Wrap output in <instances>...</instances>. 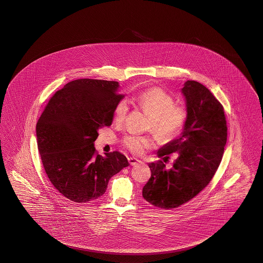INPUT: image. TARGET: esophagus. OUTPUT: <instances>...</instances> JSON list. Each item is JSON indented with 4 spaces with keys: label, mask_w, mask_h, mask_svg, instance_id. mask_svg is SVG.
<instances>
[{
    "label": "esophagus",
    "mask_w": 263,
    "mask_h": 263,
    "mask_svg": "<svg viewBox=\"0 0 263 263\" xmlns=\"http://www.w3.org/2000/svg\"><path fill=\"white\" fill-rule=\"evenodd\" d=\"M128 162H129V164H130L131 166H136V165H139V164L142 163L141 160L137 159L135 157H129V158H128Z\"/></svg>",
    "instance_id": "obj_1"
}]
</instances>
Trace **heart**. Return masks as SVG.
Wrapping results in <instances>:
<instances>
[{
  "instance_id": "1",
  "label": "heart",
  "mask_w": 263,
  "mask_h": 263,
  "mask_svg": "<svg viewBox=\"0 0 263 263\" xmlns=\"http://www.w3.org/2000/svg\"><path fill=\"white\" fill-rule=\"evenodd\" d=\"M136 103L144 112L149 115L148 129L163 141H171L179 135L187 120V111L182 105L175 104V98L163 88L146 89L135 96ZM128 111L127 101L120 99L114 109L117 122L123 121ZM123 143L129 151L140 154L144 148L153 145L151 136L128 135Z\"/></svg>"
}]
</instances>
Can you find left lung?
<instances>
[{
    "instance_id": "obj_1",
    "label": "left lung",
    "mask_w": 263,
    "mask_h": 263,
    "mask_svg": "<svg viewBox=\"0 0 263 263\" xmlns=\"http://www.w3.org/2000/svg\"><path fill=\"white\" fill-rule=\"evenodd\" d=\"M187 120L181 134L163 145L157 155L165 161L178 153L173 167L162 161L151 163L152 176L143 197L154 206L171 209L196 197L210 182L223 157L228 128L223 106L199 82L184 83Z\"/></svg>"
}]
</instances>
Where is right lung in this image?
<instances>
[{
    "label": "right lung",
    "instance_id": "right-lung-1",
    "mask_svg": "<svg viewBox=\"0 0 263 263\" xmlns=\"http://www.w3.org/2000/svg\"><path fill=\"white\" fill-rule=\"evenodd\" d=\"M119 82L79 79L49 100L36 123V141L45 173L63 196L75 202L98 199L112 175L128 167L120 152L96 154L98 130L110 126L123 98Z\"/></svg>",
    "mask_w": 263,
    "mask_h": 263
}]
</instances>
